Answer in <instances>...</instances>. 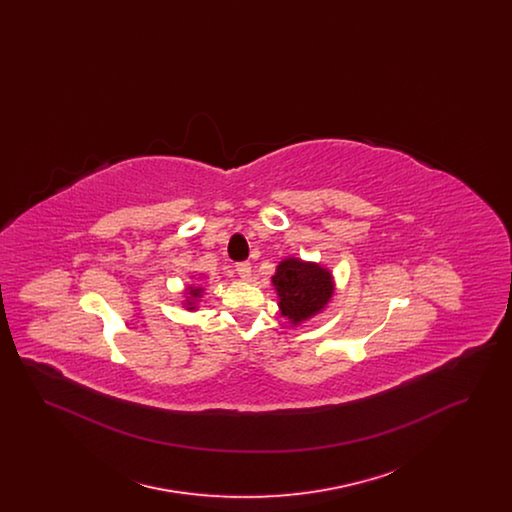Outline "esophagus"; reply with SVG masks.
<instances>
[{
  "label": "esophagus",
  "instance_id": "esophagus-1",
  "mask_svg": "<svg viewBox=\"0 0 512 512\" xmlns=\"http://www.w3.org/2000/svg\"><path fill=\"white\" fill-rule=\"evenodd\" d=\"M236 272L240 274V278L247 280V278L251 276V263H247V261H244V263H238V265H236Z\"/></svg>",
  "mask_w": 512,
  "mask_h": 512
}]
</instances>
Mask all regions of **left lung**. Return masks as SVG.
Returning <instances> with one entry per match:
<instances>
[{
	"label": "left lung",
	"instance_id": "left-lung-1",
	"mask_svg": "<svg viewBox=\"0 0 512 512\" xmlns=\"http://www.w3.org/2000/svg\"><path fill=\"white\" fill-rule=\"evenodd\" d=\"M272 284L280 297L282 315L293 324L320 313L334 293L332 274L326 268L299 259H284L272 276Z\"/></svg>",
	"mask_w": 512,
	"mask_h": 512
}]
</instances>
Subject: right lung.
<instances>
[{"instance_id": "right-lung-1", "label": "right lung", "mask_w": 512, "mask_h": 512, "mask_svg": "<svg viewBox=\"0 0 512 512\" xmlns=\"http://www.w3.org/2000/svg\"><path fill=\"white\" fill-rule=\"evenodd\" d=\"M190 295H192V297H199V295H201V288H190ZM188 305H190L188 309H194V307H192V305H194V299H192Z\"/></svg>"}]
</instances>
